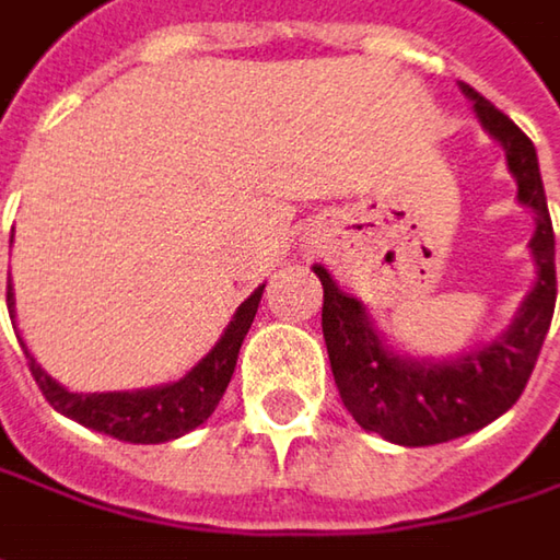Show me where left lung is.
<instances>
[{
  "instance_id": "8db88e82",
  "label": "left lung",
  "mask_w": 560,
  "mask_h": 560,
  "mask_svg": "<svg viewBox=\"0 0 560 560\" xmlns=\"http://www.w3.org/2000/svg\"><path fill=\"white\" fill-rule=\"evenodd\" d=\"M462 92L475 102L483 128L503 143L506 166L520 185L516 198L535 211L529 249L538 279L516 311V320L483 349L452 362L397 355L384 346L365 307L342 294L324 266H314L324 284V339L339 397L362 430L378 432L397 445H439L481 430L506 413L526 390L558 298L555 230L533 140L478 89L462 82Z\"/></svg>"
}]
</instances>
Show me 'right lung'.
<instances>
[{"instance_id": "obj_1", "label": "right lung", "mask_w": 560, "mask_h": 560, "mask_svg": "<svg viewBox=\"0 0 560 560\" xmlns=\"http://www.w3.org/2000/svg\"><path fill=\"white\" fill-rule=\"evenodd\" d=\"M262 288L259 284L233 314L230 327L224 336L218 339V346L185 375L173 384L163 387H147V390H108V394H73L63 384H57L27 352V346L22 342L27 359V369L34 375L37 387L44 390L47 404L54 410H60L63 417L77 420L82 427L105 435H115L121 442H137V445H156V442H170L178 439L185 432H191L195 427H201L214 407L221 404L224 390H228L233 369H236V355L243 346V336L253 327L256 307L262 301ZM9 307L12 301V284L5 291Z\"/></svg>"}]
</instances>
